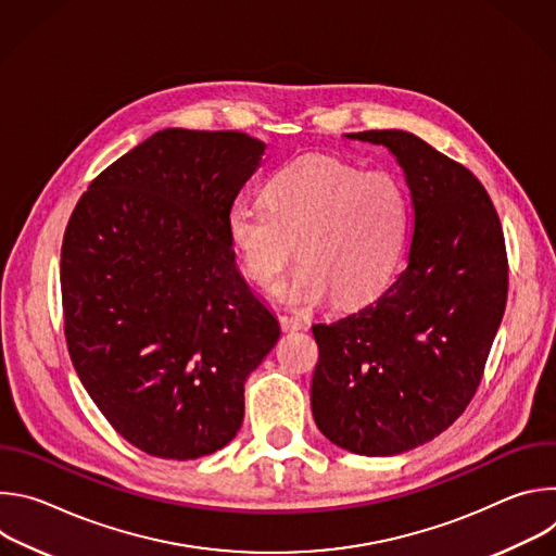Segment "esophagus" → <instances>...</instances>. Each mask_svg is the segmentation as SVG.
Segmentation results:
<instances>
[{
  "instance_id": "1",
  "label": "esophagus",
  "mask_w": 556,
  "mask_h": 556,
  "mask_svg": "<svg viewBox=\"0 0 556 556\" xmlns=\"http://www.w3.org/2000/svg\"><path fill=\"white\" fill-rule=\"evenodd\" d=\"M279 324L283 332H296L305 328V321L299 319V316H279Z\"/></svg>"
}]
</instances>
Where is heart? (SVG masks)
<instances>
[{
  "label": "heart",
  "instance_id": "b5f03b06",
  "mask_svg": "<svg viewBox=\"0 0 556 556\" xmlns=\"http://www.w3.org/2000/svg\"><path fill=\"white\" fill-rule=\"evenodd\" d=\"M409 228L412 198L399 176L328 155L283 165L264 187V206L235 204L226 217L244 273L262 288L281 281L296 247L301 262L283 288L294 307L378 294L403 260Z\"/></svg>",
  "mask_w": 556,
  "mask_h": 556
}]
</instances>
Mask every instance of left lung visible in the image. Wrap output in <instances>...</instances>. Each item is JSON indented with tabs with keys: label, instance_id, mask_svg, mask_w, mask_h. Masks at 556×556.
Listing matches in <instances>:
<instances>
[{
	"label": "left lung",
	"instance_id": "left-lung-1",
	"mask_svg": "<svg viewBox=\"0 0 556 556\" xmlns=\"http://www.w3.org/2000/svg\"><path fill=\"white\" fill-rule=\"evenodd\" d=\"M405 172L414 232L405 270L358 312L314 324L312 416L358 455H399L448 429L480 387L508 296L497 211L466 167L403 129L345 134Z\"/></svg>",
	"mask_w": 556,
	"mask_h": 556
}]
</instances>
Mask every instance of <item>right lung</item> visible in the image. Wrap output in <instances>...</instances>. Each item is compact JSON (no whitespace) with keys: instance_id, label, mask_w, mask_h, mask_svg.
<instances>
[{"instance_id":"add662e5","label":"right lung","mask_w":556,"mask_h":556,"mask_svg":"<svg viewBox=\"0 0 556 556\" xmlns=\"http://www.w3.org/2000/svg\"><path fill=\"white\" fill-rule=\"evenodd\" d=\"M264 149L242 131H155L92 180L67 222L72 365L108 422L153 457L226 446L244 382L279 339L226 232Z\"/></svg>"}]
</instances>
